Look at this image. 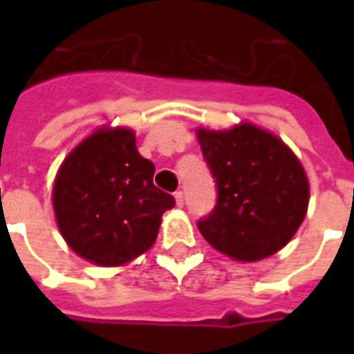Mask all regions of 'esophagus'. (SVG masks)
<instances>
[{"label":"esophagus","mask_w":354,"mask_h":354,"mask_svg":"<svg viewBox=\"0 0 354 354\" xmlns=\"http://www.w3.org/2000/svg\"><path fill=\"white\" fill-rule=\"evenodd\" d=\"M174 198H176L178 207H183V204H185V196H183V191H176V193H174Z\"/></svg>","instance_id":"34e87169"}]
</instances>
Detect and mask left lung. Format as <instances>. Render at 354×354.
<instances>
[{"instance_id": "8db88e82", "label": "left lung", "mask_w": 354, "mask_h": 354, "mask_svg": "<svg viewBox=\"0 0 354 354\" xmlns=\"http://www.w3.org/2000/svg\"><path fill=\"white\" fill-rule=\"evenodd\" d=\"M196 136L218 193L200 233L242 263L279 252L307 215L308 180L296 154L250 122L222 132L198 128Z\"/></svg>"}]
</instances>
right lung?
I'll list each match as a JSON object with an SVG mask.
<instances>
[{"label": "right lung", "instance_id": "add662e5", "mask_svg": "<svg viewBox=\"0 0 354 354\" xmlns=\"http://www.w3.org/2000/svg\"><path fill=\"white\" fill-rule=\"evenodd\" d=\"M130 128L102 127L77 145L58 169L53 207L58 230L77 255L121 266L156 242L174 198L152 182Z\"/></svg>", "mask_w": 354, "mask_h": 354}]
</instances>
